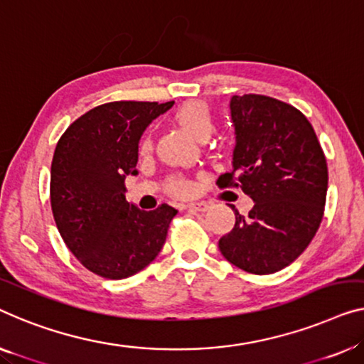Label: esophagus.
I'll list each match as a JSON object with an SVG mask.
<instances>
[{
  "instance_id": "obj_1",
  "label": "esophagus",
  "mask_w": 364,
  "mask_h": 364,
  "mask_svg": "<svg viewBox=\"0 0 364 364\" xmlns=\"http://www.w3.org/2000/svg\"><path fill=\"white\" fill-rule=\"evenodd\" d=\"M184 208L189 209V210H196V213H203V210L208 209V204L205 203H189L184 205Z\"/></svg>"
}]
</instances>
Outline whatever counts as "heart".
Wrapping results in <instances>:
<instances>
[{
	"label": "heart",
	"mask_w": 364,
	"mask_h": 364,
	"mask_svg": "<svg viewBox=\"0 0 364 364\" xmlns=\"http://www.w3.org/2000/svg\"><path fill=\"white\" fill-rule=\"evenodd\" d=\"M175 119L181 127L188 130L189 134L199 140H205L213 134L214 130V114L210 111L209 105H205L204 101H186L184 105L178 107L175 112ZM151 147V140L149 135H145L140 142V151H147ZM189 183L183 180L180 176H171L166 183V191L175 196H184L189 193Z\"/></svg>",
	"instance_id": "b5f03b06"
}]
</instances>
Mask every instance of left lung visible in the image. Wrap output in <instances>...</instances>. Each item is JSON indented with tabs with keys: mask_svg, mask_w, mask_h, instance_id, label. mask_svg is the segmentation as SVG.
<instances>
[{
	"mask_svg": "<svg viewBox=\"0 0 364 364\" xmlns=\"http://www.w3.org/2000/svg\"><path fill=\"white\" fill-rule=\"evenodd\" d=\"M235 126L232 170L219 188H240L255 205L235 213L219 250L247 273L271 274L301 257L321 227L328 170L312 124L294 106L263 95L230 100Z\"/></svg>",
	"mask_w": 364,
	"mask_h": 364,
	"instance_id": "8db88e82",
	"label": "left lung"
}]
</instances>
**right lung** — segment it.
<instances>
[{"instance_id": "add662e5", "label": "right lung", "mask_w": 364, "mask_h": 364, "mask_svg": "<svg viewBox=\"0 0 364 364\" xmlns=\"http://www.w3.org/2000/svg\"><path fill=\"white\" fill-rule=\"evenodd\" d=\"M175 105L112 101L96 106L58 139L50 170L57 229L86 269L106 279L129 278L154 262L178 210H140L126 200V176L137 175L145 127Z\"/></svg>"}]
</instances>
